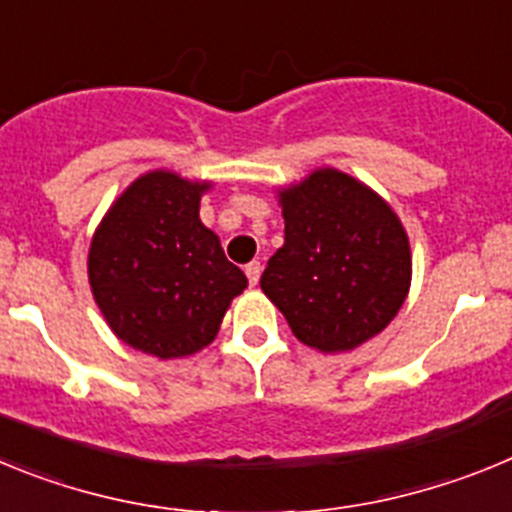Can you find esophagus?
Returning <instances> with one entry per match:
<instances>
[{
    "mask_svg": "<svg viewBox=\"0 0 512 512\" xmlns=\"http://www.w3.org/2000/svg\"><path fill=\"white\" fill-rule=\"evenodd\" d=\"M246 277H248V282L253 284V287L259 284V277H261V264H259V261H251V264L246 266Z\"/></svg>",
    "mask_w": 512,
    "mask_h": 512,
    "instance_id": "obj_1",
    "label": "esophagus"
}]
</instances>
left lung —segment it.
<instances>
[{"label":"left lung","mask_w":512,"mask_h":512,"mask_svg":"<svg viewBox=\"0 0 512 512\" xmlns=\"http://www.w3.org/2000/svg\"><path fill=\"white\" fill-rule=\"evenodd\" d=\"M284 246L261 289L305 346L338 354L382 333L410 289L413 259L400 217L338 169L279 192Z\"/></svg>","instance_id":"8db88e82"}]
</instances>
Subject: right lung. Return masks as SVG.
Segmentation results:
<instances>
[{
    "label": "right lung",
    "instance_id": "right-lung-1",
    "mask_svg": "<svg viewBox=\"0 0 512 512\" xmlns=\"http://www.w3.org/2000/svg\"><path fill=\"white\" fill-rule=\"evenodd\" d=\"M210 182L174 171L138 176L102 217L89 248L94 302L120 341L182 359L215 341L248 279L200 220Z\"/></svg>",
    "mask_w": 512,
    "mask_h": 512
}]
</instances>
